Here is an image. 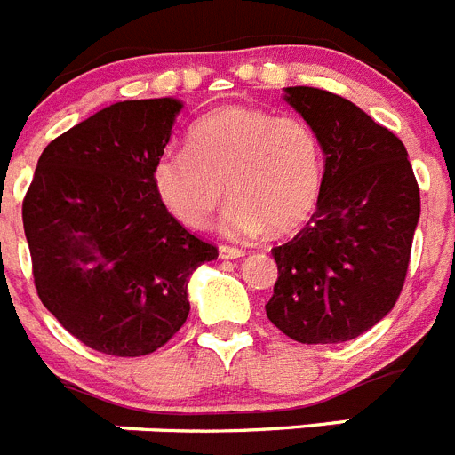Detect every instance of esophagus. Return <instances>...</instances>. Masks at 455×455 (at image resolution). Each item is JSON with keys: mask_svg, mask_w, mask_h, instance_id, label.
Masks as SVG:
<instances>
[{"mask_svg": "<svg viewBox=\"0 0 455 455\" xmlns=\"http://www.w3.org/2000/svg\"><path fill=\"white\" fill-rule=\"evenodd\" d=\"M246 255V251L241 248H230V246H219V257L220 259H239V257Z\"/></svg>", "mask_w": 455, "mask_h": 455, "instance_id": "esophagus-1", "label": "esophagus"}]
</instances>
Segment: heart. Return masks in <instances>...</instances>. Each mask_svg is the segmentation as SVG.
<instances>
[{
  "mask_svg": "<svg viewBox=\"0 0 455 455\" xmlns=\"http://www.w3.org/2000/svg\"><path fill=\"white\" fill-rule=\"evenodd\" d=\"M321 172L319 139L305 120L230 104L193 124L187 148L159 155L152 184L172 219L193 230L209 223L228 188L220 235L251 239L271 225L299 228L319 198Z\"/></svg>",
  "mask_w": 455,
  "mask_h": 455,
  "instance_id": "1",
  "label": "heart"
}]
</instances>
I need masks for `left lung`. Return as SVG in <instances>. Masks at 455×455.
Segmentation results:
<instances>
[{
  "label": "left lung",
  "mask_w": 455,
  "mask_h": 455,
  "mask_svg": "<svg viewBox=\"0 0 455 455\" xmlns=\"http://www.w3.org/2000/svg\"><path fill=\"white\" fill-rule=\"evenodd\" d=\"M283 98L315 130L325 166L312 220L273 248L267 316L300 344H341L399 299L419 187L403 143L351 100L312 86H287Z\"/></svg>",
  "instance_id": "obj_1"
}]
</instances>
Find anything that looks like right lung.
I'll return each instance as SVG.
<instances>
[{"label": "right lung", "mask_w": 455, "mask_h": 455, "mask_svg": "<svg viewBox=\"0 0 455 455\" xmlns=\"http://www.w3.org/2000/svg\"><path fill=\"white\" fill-rule=\"evenodd\" d=\"M182 108L178 98L104 107L43 150L24 198L40 300L107 355L164 347L188 316L193 271L219 257L168 214L152 184Z\"/></svg>", "instance_id": "1"}]
</instances>
